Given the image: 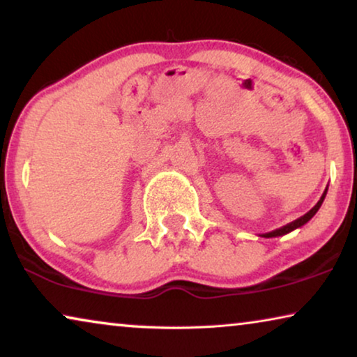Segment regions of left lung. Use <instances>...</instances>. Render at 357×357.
<instances>
[{
    "label": "left lung",
    "mask_w": 357,
    "mask_h": 357,
    "mask_svg": "<svg viewBox=\"0 0 357 357\" xmlns=\"http://www.w3.org/2000/svg\"><path fill=\"white\" fill-rule=\"evenodd\" d=\"M326 192H328V187L325 188V192H324V195H321V198L319 199V203L315 204L314 208L310 209L309 213L307 214H304V216L302 218H299V219H296V221H292L291 224H286V226H282V227H280V229H276V231H273V232H266V234H263V237H266V238H270V237H281V236H286V234H289V232H292V231H296V229H299V227H302L304 226V224H307L310 221L312 218L315 216V213L319 211L320 209V206H321V203H324V199H325V197H326Z\"/></svg>",
    "instance_id": "8db88e82"
}]
</instances>
